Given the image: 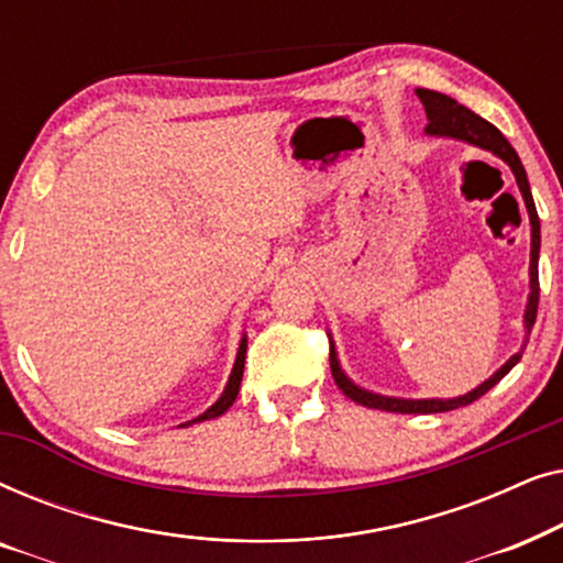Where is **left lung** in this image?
I'll return each mask as SVG.
<instances>
[{"label":"left lung","instance_id":"obj_1","mask_svg":"<svg viewBox=\"0 0 563 563\" xmlns=\"http://www.w3.org/2000/svg\"><path fill=\"white\" fill-rule=\"evenodd\" d=\"M415 95L420 97V102H422V107H426V114H428L426 135H430V137H451V141L468 143V145H474V148L489 151L492 156L503 158L505 164L510 166V172L515 174V181H518L522 202H526L528 218H530V268H528L530 295H528L526 314H522V328H526V338H522V345H520L518 353H512V356L507 358L505 364L499 366L497 372L489 376V379H484L479 387H474L472 391H466V395L449 397V399H438V397H433V399H405V397H387V395H379V391L358 387V384L353 382L351 376L343 372L341 361H338V351H335L333 335L328 333V338H330V372H333V379H335L338 387H341V391H343L345 397H351L353 402H358V405H364V407H372V410L402 412V415H433V412H449V410H456V407H466V405L476 402V399H479L482 395H487V391L495 387V384L503 379V376L510 372L515 364H518L520 356H522V351H526L528 335H530V330H533V325H536L538 295H541V289H538V253H541V220H538L533 195H530L528 174H526V168H522V164H520V156H518V153H515L512 145L507 143V137L499 133L495 125H492V122L479 118V114H474L472 110H466L464 104H459L456 99L441 95V91L415 89Z\"/></svg>","mask_w":563,"mask_h":563}]
</instances>
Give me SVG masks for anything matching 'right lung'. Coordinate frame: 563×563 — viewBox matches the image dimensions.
Returning a JSON list of instances; mask_svg holds the SVG:
<instances>
[{"label":"right lung","instance_id":"obj_1","mask_svg":"<svg viewBox=\"0 0 563 563\" xmlns=\"http://www.w3.org/2000/svg\"><path fill=\"white\" fill-rule=\"evenodd\" d=\"M245 349H249V335L243 333L241 343H238V356H235V364H233V372L228 376V384L225 389H222V395L218 397V402H214L210 410H205L199 418L184 422L179 428H187V426H195V422H202V420H214L220 418V415H225L230 410V405L235 402L238 391H241V382H243V366H245Z\"/></svg>","mask_w":563,"mask_h":563}]
</instances>
